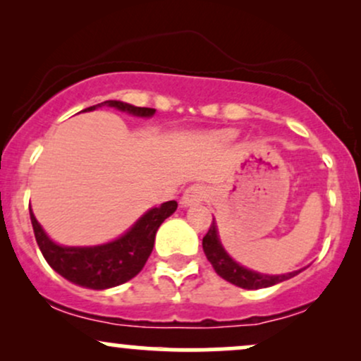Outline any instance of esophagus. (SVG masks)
I'll list each match as a JSON object with an SVG mask.
<instances>
[{
    "label": "esophagus",
    "instance_id": "esophagus-1",
    "mask_svg": "<svg viewBox=\"0 0 361 361\" xmlns=\"http://www.w3.org/2000/svg\"><path fill=\"white\" fill-rule=\"evenodd\" d=\"M207 188L205 186H202V185H192V186H188V188L185 190V193H183V197H181V207H192V205H195V204H198V202H202L204 200V198L207 197Z\"/></svg>",
    "mask_w": 361,
    "mask_h": 361
}]
</instances>
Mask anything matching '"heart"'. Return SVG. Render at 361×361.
Listing matches in <instances>:
<instances>
[{
  "instance_id": "obj_1",
  "label": "heart",
  "mask_w": 361,
  "mask_h": 361,
  "mask_svg": "<svg viewBox=\"0 0 361 361\" xmlns=\"http://www.w3.org/2000/svg\"><path fill=\"white\" fill-rule=\"evenodd\" d=\"M239 132L235 128H222V130H215L210 132L207 135V140L210 144H215V146H226V144H231L233 140L238 139Z\"/></svg>"
}]
</instances>
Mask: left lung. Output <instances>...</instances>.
<instances>
[{"instance_id":"obj_1","label":"left lung","mask_w":361,"mask_h":361,"mask_svg":"<svg viewBox=\"0 0 361 361\" xmlns=\"http://www.w3.org/2000/svg\"><path fill=\"white\" fill-rule=\"evenodd\" d=\"M202 246H204L207 259L210 261V264H212L215 273H217L219 276H222L224 280L235 285V287H241L246 290L273 287V285L281 283V281L292 279V276L299 275L302 271L295 270L290 273H283V275H267V273H259L243 267V264L238 263V261L226 251V247L222 246L215 219L212 221L209 233L205 234L204 241H202Z\"/></svg>"}]
</instances>
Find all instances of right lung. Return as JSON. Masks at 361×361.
Masks as SVG:
<instances>
[{
	"label": "right lung",
	"mask_w": 361,
	"mask_h": 361,
	"mask_svg": "<svg viewBox=\"0 0 361 361\" xmlns=\"http://www.w3.org/2000/svg\"><path fill=\"white\" fill-rule=\"evenodd\" d=\"M102 106H110L123 114L139 118H151L154 109H144L120 100H106L88 106L82 111H93ZM175 200L152 207L132 224L118 238L97 246H64L56 243L44 231L30 209V221L34 234L45 261L62 279L82 288L106 290L134 279L154 247L156 233L169 215L175 214Z\"/></svg>",
	"instance_id": "add662e5"
}]
</instances>
